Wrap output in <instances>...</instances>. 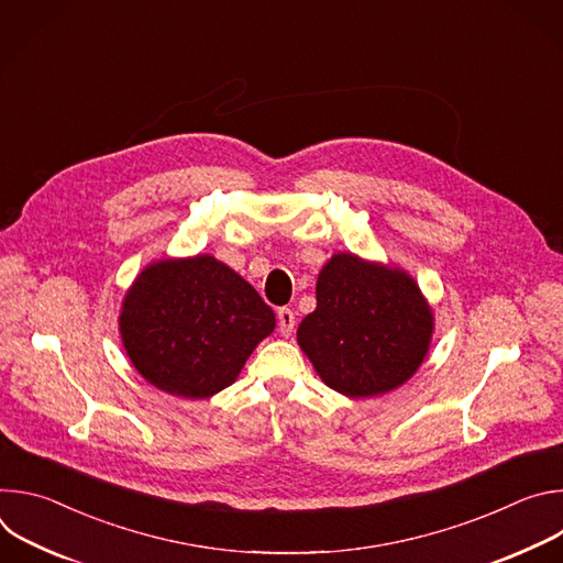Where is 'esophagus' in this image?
<instances>
[{"label":"esophagus","mask_w":563,"mask_h":563,"mask_svg":"<svg viewBox=\"0 0 563 563\" xmlns=\"http://www.w3.org/2000/svg\"><path fill=\"white\" fill-rule=\"evenodd\" d=\"M294 325H296L294 311H291L289 307H280V309H278V330H280V334H283V336H291Z\"/></svg>","instance_id":"esophagus-1"}]
</instances>
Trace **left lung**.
Returning a JSON list of instances; mask_svg holds the SVG:
<instances>
[{
  "label": "left lung",
  "instance_id": "obj_1",
  "mask_svg": "<svg viewBox=\"0 0 563 563\" xmlns=\"http://www.w3.org/2000/svg\"><path fill=\"white\" fill-rule=\"evenodd\" d=\"M432 334L434 311L406 269L339 252L318 274L296 341L328 387L369 398L417 374Z\"/></svg>",
  "mask_w": 563,
  "mask_h": 563
}]
</instances>
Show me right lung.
<instances>
[{"instance_id":"right-lung-1","label":"right lung","mask_w":563,"mask_h":563,"mask_svg":"<svg viewBox=\"0 0 563 563\" xmlns=\"http://www.w3.org/2000/svg\"><path fill=\"white\" fill-rule=\"evenodd\" d=\"M120 336L153 387L209 398L229 387L276 328L261 294L211 254L146 265L124 294Z\"/></svg>"}]
</instances>
